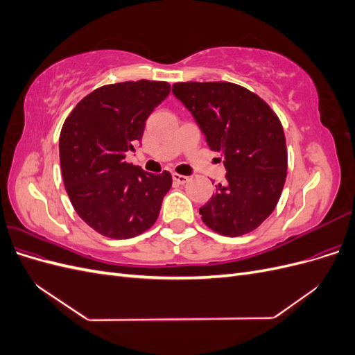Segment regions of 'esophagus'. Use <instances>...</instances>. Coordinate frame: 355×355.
I'll list each match as a JSON object with an SVG mask.
<instances>
[{
  "label": "esophagus",
  "instance_id": "obj_1",
  "mask_svg": "<svg viewBox=\"0 0 355 355\" xmlns=\"http://www.w3.org/2000/svg\"><path fill=\"white\" fill-rule=\"evenodd\" d=\"M171 178H173V180H175V182H178V184H180V185L187 184V182L189 180V178H188V176L178 175V173H173V175H171Z\"/></svg>",
  "mask_w": 355,
  "mask_h": 355
}]
</instances>
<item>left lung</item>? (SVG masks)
Returning <instances> with one entry per match:
<instances>
[{"mask_svg":"<svg viewBox=\"0 0 355 355\" xmlns=\"http://www.w3.org/2000/svg\"><path fill=\"white\" fill-rule=\"evenodd\" d=\"M171 92L227 170V182L200 209L202 222L227 237L253 231L275 209L287 176L280 120L259 96L232 83H176Z\"/></svg>","mask_w":355,"mask_h":355,"instance_id":"obj_1","label":"left lung"}]
</instances>
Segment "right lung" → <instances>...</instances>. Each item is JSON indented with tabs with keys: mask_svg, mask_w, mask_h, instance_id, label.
<instances>
[{
	"mask_svg": "<svg viewBox=\"0 0 355 355\" xmlns=\"http://www.w3.org/2000/svg\"><path fill=\"white\" fill-rule=\"evenodd\" d=\"M170 93L166 81H125L96 89L75 106L59 139L65 189L78 216L105 237L124 240L155 223L171 175L125 161L145 123Z\"/></svg>",
	"mask_w": 355,
	"mask_h": 355,
	"instance_id": "add662e5",
	"label": "right lung"
}]
</instances>
